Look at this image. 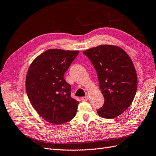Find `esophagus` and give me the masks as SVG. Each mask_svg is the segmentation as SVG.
Wrapping results in <instances>:
<instances>
[{"instance_id": "34e87169", "label": "esophagus", "mask_w": 156, "mask_h": 156, "mask_svg": "<svg viewBox=\"0 0 156 156\" xmlns=\"http://www.w3.org/2000/svg\"><path fill=\"white\" fill-rule=\"evenodd\" d=\"M81 100H82L83 101H87V100H88V96L82 97V98H81Z\"/></svg>"}]
</instances>
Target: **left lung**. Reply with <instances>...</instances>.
Listing matches in <instances>:
<instances>
[{
  "label": "left lung",
  "mask_w": 156,
  "mask_h": 156,
  "mask_svg": "<svg viewBox=\"0 0 156 156\" xmlns=\"http://www.w3.org/2000/svg\"><path fill=\"white\" fill-rule=\"evenodd\" d=\"M83 54L95 68L105 98L98 115L115 119L130 107L136 93L138 79L134 63L123 49L115 45H100Z\"/></svg>",
  "instance_id": "left-lung-1"
}]
</instances>
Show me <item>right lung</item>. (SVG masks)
Returning a JSON list of instances; mask_svg holds the SVG:
<instances>
[{
    "label": "right lung",
    "mask_w": 156,
    "mask_h": 156,
    "mask_svg": "<svg viewBox=\"0 0 156 156\" xmlns=\"http://www.w3.org/2000/svg\"><path fill=\"white\" fill-rule=\"evenodd\" d=\"M78 50L49 49L28 68L26 90L32 107L47 122L62 124L75 116L79 102L71 96V85L63 78Z\"/></svg>",
    "instance_id": "add662e5"
}]
</instances>
